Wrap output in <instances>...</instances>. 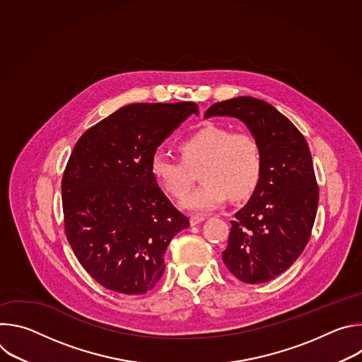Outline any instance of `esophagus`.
<instances>
[{"mask_svg": "<svg viewBox=\"0 0 362 362\" xmlns=\"http://www.w3.org/2000/svg\"><path fill=\"white\" fill-rule=\"evenodd\" d=\"M206 218L203 216V215H192L190 216V225L192 226H194V225H197V223H200V222H203Z\"/></svg>", "mask_w": 362, "mask_h": 362, "instance_id": "34e87169", "label": "esophagus"}]
</instances>
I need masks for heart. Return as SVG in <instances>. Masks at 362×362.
<instances>
[{
	"label": "heart",
	"instance_id": "heart-1",
	"mask_svg": "<svg viewBox=\"0 0 362 362\" xmlns=\"http://www.w3.org/2000/svg\"><path fill=\"white\" fill-rule=\"evenodd\" d=\"M179 151L180 159L163 151L153 153L150 173L168 194L182 199L193 182V170L200 166L202 183L183 200V208L189 211H214L228 196L246 199L261 183L264 151L250 133L206 124L186 136Z\"/></svg>",
	"mask_w": 362,
	"mask_h": 362
}]
</instances>
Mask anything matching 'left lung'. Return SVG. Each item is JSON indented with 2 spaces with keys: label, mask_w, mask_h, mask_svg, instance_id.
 Segmentation results:
<instances>
[{
  "label": "left lung",
  "mask_w": 362,
  "mask_h": 362,
  "mask_svg": "<svg viewBox=\"0 0 362 362\" xmlns=\"http://www.w3.org/2000/svg\"><path fill=\"white\" fill-rule=\"evenodd\" d=\"M242 120L264 151V173L249 202L235 214L222 259L245 284L285 272L305 249L317 216L320 187L302 133L269 103L249 95L215 105L204 117Z\"/></svg>",
  "instance_id": "left-lung-1"
}]
</instances>
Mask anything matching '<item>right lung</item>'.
Instances as JSON below:
<instances>
[{
	"label": "right lung",
	"mask_w": 362,
	"mask_h": 362,
	"mask_svg": "<svg viewBox=\"0 0 362 362\" xmlns=\"http://www.w3.org/2000/svg\"><path fill=\"white\" fill-rule=\"evenodd\" d=\"M194 103H134L77 140L64 169V232L87 274L126 295L154 288L165 252L189 226L150 173L158 146L192 113Z\"/></svg>",
	"instance_id": "1"
}]
</instances>
